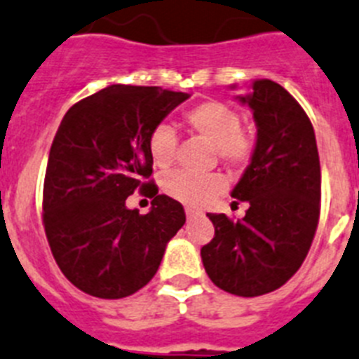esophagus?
Here are the masks:
<instances>
[{"label": "esophagus", "instance_id": "obj_1", "mask_svg": "<svg viewBox=\"0 0 359 359\" xmlns=\"http://www.w3.org/2000/svg\"><path fill=\"white\" fill-rule=\"evenodd\" d=\"M185 214H187V217H189V219H192V217H198L200 216V210H196V209H191V207H187L185 209Z\"/></svg>", "mask_w": 359, "mask_h": 359}]
</instances>
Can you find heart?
<instances>
[{"label": "heart", "mask_w": 359, "mask_h": 359, "mask_svg": "<svg viewBox=\"0 0 359 359\" xmlns=\"http://www.w3.org/2000/svg\"><path fill=\"white\" fill-rule=\"evenodd\" d=\"M192 133L212 143L217 159L231 168H243L254 156V140L241 130V116L234 107L223 101L209 100L191 107L183 114ZM149 154L158 168H168L176 158L177 136L170 125H156L149 134ZM165 192L170 198L191 207L209 203L225 189V180L219 174L192 176L185 172L168 174L163 182Z\"/></svg>", "instance_id": "b5f03b06"}]
</instances>
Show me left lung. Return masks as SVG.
<instances>
[{
    "label": "left lung",
    "mask_w": 359,
    "mask_h": 359,
    "mask_svg": "<svg viewBox=\"0 0 359 359\" xmlns=\"http://www.w3.org/2000/svg\"><path fill=\"white\" fill-rule=\"evenodd\" d=\"M240 101L258 127L250 165L232 191L249 209L238 222L207 214L214 238L201 259L216 287L254 298L280 289L307 258L320 219L321 168L311 119L281 85L256 79Z\"/></svg>",
    "instance_id": "obj_1"
}]
</instances>
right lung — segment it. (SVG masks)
Segmentation results:
<instances>
[{"label":"right lung","mask_w":359,"mask_h":359,"mask_svg":"<svg viewBox=\"0 0 359 359\" xmlns=\"http://www.w3.org/2000/svg\"><path fill=\"white\" fill-rule=\"evenodd\" d=\"M187 97L159 87L110 85L61 119L45 172L43 226L57 267L79 290L103 299L137 292L185 223L183 205L149 182L147 142ZM137 188L155 198L149 215L124 205Z\"/></svg>","instance_id":"obj_1"}]
</instances>
